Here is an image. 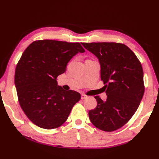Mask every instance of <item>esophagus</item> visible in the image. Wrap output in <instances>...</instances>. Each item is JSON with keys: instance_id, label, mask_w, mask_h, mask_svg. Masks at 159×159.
I'll return each mask as SVG.
<instances>
[{"instance_id": "1", "label": "esophagus", "mask_w": 159, "mask_h": 159, "mask_svg": "<svg viewBox=\"0 0 159 159\" xmlns=\"http://www.w3.org/2000/svg\"><path fill=\"white\" fill-rule=\"evenodd\" d=\"M88 97V96H87L86 94H84V93H83V94H81V99H85V98H87Z\"/></svg>"}]
</instances>
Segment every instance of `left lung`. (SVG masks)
Wrapping results in <instances>:
<instances>
[{
	"label": "left lung",
	"mask_w": 159,
	"mask_h": 159,
	"mask_svg": "<svg viewBox=\"0 0 159 159\" xmlns=\"http://www.w3.org/2000/svg\"><path fill=\"white\" fill-rule=\"evenodd\" d=\"M98 59L101 80L107 99L98 96L96 109L89 111L92 123L100 130L112 132L124 126L139 106L145 86L141 62L127 46L116 42L82 43Z\"/></svg>",
	"instance_id": "left-lung-1"
}]
</instances>
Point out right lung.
<instances>
[{
  "instance_id": "obj_1",
  "label": "right lung",
  "mask_w": 159,
  "mask_h": 159,
  "mask_svg": "<svg viewBox=\"0 0 159 159\" xmlns=\"http://www.w3.org/2000/svg\"><path fill=\"white\" fill-rule=\"evenodd\" d=\"M84 52L80 43L44 39L32 42L22 53L15 85L20 107L36 126L48 130L61 126L80 100L79 93L63 90L57 79L74 55Z\"/></svg>"
}]
</instances>
